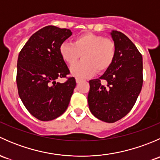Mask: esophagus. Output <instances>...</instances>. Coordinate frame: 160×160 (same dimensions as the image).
I'll list each match as a JSON object with an SVG mask.
<instances>
[{"instance_id": "1", "label": "esophagus", "mask_w": 160, "mask_h": 160, "mask_svg": "<svg viewBox=\"0 0 160 160\" xmlns=\"http://www.w3.org/2000/svg\"><path fill=\"white\" fill-rule=\"evenodd\" d=\"M76 81H77V83H80L81 81H83V80H82V79H80V78H77L76 79Z\"/></svg>"}]
</instances>
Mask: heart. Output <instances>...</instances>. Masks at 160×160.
Returning a JSON list of instances; mask_svg holds the SVG:
<instances>
[{
	"mask_svg": "<svg viewBox=\"0 0 160 160\" xmlns=\"http://www.w3.org/2000/svg\"><path fill=\"white\" fill-rule=\"evenodd\" d=\"M59 54L69 65L79 58L82 60L72 66L70 71L77 77H86L95 72H102L111 67L115 59L117 48L111 38L100 35L85 33L78 35L72 43L64 42L59 46Z\"/></svg>",
	"mask_w": 160,
	"mask_h": 160,
	"instance_id": "1",
	"label": "heart"
}]
</instances>
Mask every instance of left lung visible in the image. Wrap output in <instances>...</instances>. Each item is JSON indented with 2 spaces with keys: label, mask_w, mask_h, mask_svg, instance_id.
Here are the masks:
<instances>
[{
  "label": "left lung",
  "mask_w": 160,
  "mask_h": 160,
  "mask_svg": "<svg viewBox=\"0 0 160 160\" xmlns=\"http://www.w3.org/2000/svg\"><path fill=\"white\" fill-rule=\"evenodd\" d=\"M117 52L111 67L98 79L90 80L88 105L92 114L113 123L132 110L143 83L142 56L134 43L118 31L111 32Z\"/></svg>",
  "instance_id": "8db88e82"
}]
</instances>
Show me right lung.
<instances>
[{"instance_id": "add662e5", "label": "right lung", "mask_w": 160, "mask_h": 160, "mask_svg": "<svg viewBox=\"0 0 160 160\" xmlns=\"http://www.w3.org/2000/svg\"><path fill=\"white\" fill-rule=\"evenodd\" d=\"M72 35L70 29L49 25L30 37L18 55V94L29 113L43 122L59 117L67 110L76 87L74 77L65 83L70 70L59 54V46Z\"/></svg>"}]
</instances>
